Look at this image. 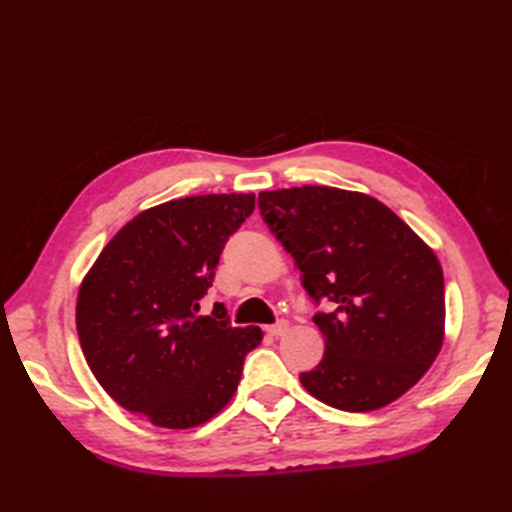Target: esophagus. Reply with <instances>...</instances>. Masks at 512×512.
Listing matches in <instances>:
<instances>
[{"mask_svg": "<svg viewBox=\"0 0 512 512\" xmlns=\"http://www.w3.org/2000/svg\"><path fill=\"white\" fill-rule=\"evenodd\" d=\"M266 332H268L270 336H281V334H286V332H288V321H277L275 325H268Z\"/></svg>", "mask_w": 512, "mask_h": 512, "instance_id": "1", "label": "esophagus"}]
</instances>
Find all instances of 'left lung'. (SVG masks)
<instances>
[{
  "instance_id": "8db88e82",
  "label": "left lung",
  "mask_w": 512,
  "mask_h": 512,
  "mask_svg": "<svg viewBox=\"0 0 512 512\" xmlns=\"http://www.w3.org/2000/svg\"><path fill=\"white\" fill-rule=\"evenodd\" d=\"M259 211L310 299L332 308L314 314L325 354L299 374L301 385L341 411L380 409L416 385L444 339V277L433 250L363 193L264 191Z\"/></svg>"
}]
</instances>
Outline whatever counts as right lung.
I'll return each mask as SVG.
<instances>
[{
    "label": "right lung",
    "instance_id": "obj_1",
    "mask_svg": "<svg viewBox=\"0 0 512 512\" xmlns=\"http://www.w3.org/2000/svg\"><path fill=\"white\" fill-rule=\"evenodd\" d=\"M255 209L253 193L193 195L136 215L114 235L76 299L92 374L156 427L189 429L233 398L259 328H233L222 303L198 317L222 250Z\"/></svg>",
    "mask_w": 512,
    "mask_h": 512
}]
</instances>
